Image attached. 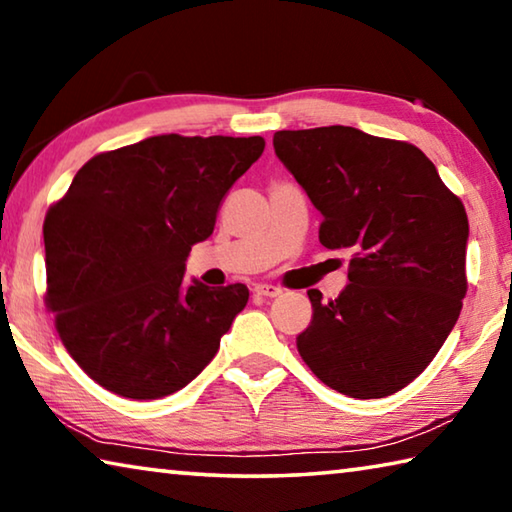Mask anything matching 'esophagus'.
<instances>
[{"label":"esophagus","instance_id":"34e87169","mask_svg":"<svg viewBox=\"0 0 512 512\" xmlns=\"http://www.w3.org/2000/svg\"><path fill=\"white\" fill-rule=\"evenodd\" d=\"M255 293L264 298H277L282 293V287H275V284H255Z\"/></svg>","mask_w":512,"mask_h":512}]
</instances>
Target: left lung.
Masks as SVG:
<instances>
[{"instance_id":"8db88e82","label":"left lung","mask_w":512,"mask_h":512,"mask_svg":"<svg viewBox=\"0 0 512 512\" xmlns=\"http://www.w3.org/2000/svg\"><path fill=\"white\" fill-rule=\"evenodd\" d=\"M275 155L316 210L318 239L348 250L339 298L314 307L296 343L302 361L334 391L377 400L420 375L456 325L467 291L470 225L418 146L352 126L277 131Z\"/></svg>"}]
</instances>
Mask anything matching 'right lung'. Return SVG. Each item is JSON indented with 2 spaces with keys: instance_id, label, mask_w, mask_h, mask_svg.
Returning a JSON list of instances; mask_svg holds the SVG:
<instances>
[{
  "instance_id": "1",
  "label": "right lung",
  "mask_w": 512,
  "mask_h": 512,
  "mask_svg": "<svg viewBox=\"0 0 512 512\" xmlns=\"http://www.w3.org/2000/svg\"><path fill=\"white\" fill-rule=\"evenodd\" d=\"M264 146L259 135L146 137L94 155L49 207L47 309L106 391L160 400L214 359L248 287H185V262Z\"/></svg>"
}]
</instances>
